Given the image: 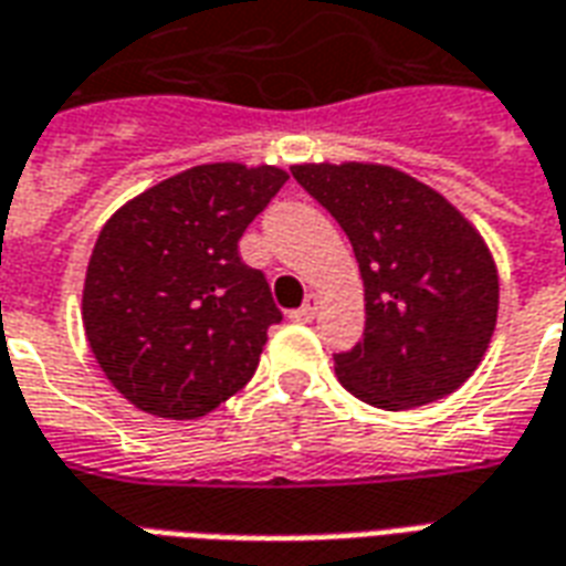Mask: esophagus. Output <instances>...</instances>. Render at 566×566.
I'll list each match as a JSON object with an SVG mask.
<instances>
[{
  "label": "esophagus",
  "instance_id": "1",
  "mask_svg": "<svg viewBox=\"0 0 566 566\" xmlns=\"http://www.w3.org/2000/svg\"><path fill=\"white\" fill-rule=\"evenodd\" d=\"M315 315H318V296H315V294H308V296H306V303H303V306L296 308V312H291V318H294V321H303V324H306V321L315 318Z\"/></svg>",
  "mask_w": 566,
  "mask_h": 566
}]
</instances>
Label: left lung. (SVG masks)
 Masks as SVG:
<instances>
[{"label":"left lung","instance_id":"8db88e82","mask_svg":"<svg viewBox=\"0 0 566 566\" xmlns=\"http://www.w3.org/2000/svg\"><path fill=\"white\" fill-rule=\"evenodd\" d=\"M291 175L343 227L364 279V339L333 355L339 381L388 412L458 391L497 324V270L473 223L391 166L303 163Z\"/></svg>","mask_w":566,"mask_h":566}]
</instances>
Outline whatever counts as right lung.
<instances>
[{"label": "right lung", "mask_w": 566, "mask_h": 566, "mask_svg": "<svg viewBox=\"0 0 566 566\" xmlns=\"http://www.w3.org/2000/svg\"><path fill=\"white\" fill-rule=\"evenodd\" d=\"M287 181L275 166L206 163L117 209L96 239L81 318L99 367L142 412L199 418L245 388L282 321L239 258Z\"/></svg>", "instance_id": "1"}]
</instances>
